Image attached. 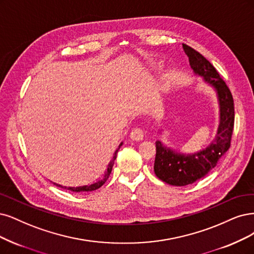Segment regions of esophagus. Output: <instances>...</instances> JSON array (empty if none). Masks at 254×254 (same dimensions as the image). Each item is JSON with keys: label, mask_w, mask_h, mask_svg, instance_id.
I'll return each instance as SVG.
<instances>
[{"label": "esophagus", "mask_w": 254, "mask_h": 254, "mask_svg": "<svg viewBox=\"0 0 254 254\" xmlns=\"http://www.w3.org/2000/svg\"><path fill=\"white\" fill-rule=\"evenodd\" d=\"M130 137L133 139V141H141L144 137V131L141 128H134L130 133Z\"/></svg>", "instance_id": "1"}]
</instances>
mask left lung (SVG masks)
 Listing matches in <instances>:
<instances>
[{"label": "left lung", "mask_w": 254, "mask_h": 254, "mask_svg": "<svg viewBox=\"0 0 254 254\" xmlns=\"http://www.w3.org/2000/svg\"><path fill=\"white\" fill-rule=\"evenodd\" d=\"M183 48L189 58L193 72L203 76L205 82L216 91L220 104V126L214 141L206 149L196 153H178L164 146L161 141L155 142L154 173L160 180L172 186L189 185L212 170L230 148L234 127V102L228 86L212 64L198 51L186 44H183Z\"/></svg>", "instance_id": "1"}]
</instances>
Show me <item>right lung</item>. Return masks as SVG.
Wrapping results in <instances>:
<instances>
[{
	"label": "right lung",
	"instance_id": "right-lung-1",
	"mask_svg": "<svg viewBox=\"0 0 254 254\" xmlns=\"http://www.w3.org/2000/svg\"><path fill=\"white\" fill-rule=\"evenodd\" d=\"M122 145H123V143L120 144L119 148H120ZM117 152H118V150L115 152V156H113V160H112V161L109 163V165H108L107 172H106V174H105L104 179H102V180H100V181H98V182H95V183H93V184H90V185H85V186H80V187H63V186H61V185H59V184H56V183H55V185H57L58 187H61V188L71 190V191H73V192H88V191H93V190L99 189L100 187H102V186L104 185L105 182L107 181V179H108L109 176H110L111 170H112L113 163H115V160H116V157H117Z\"/></svg>",
	"mask_w": 254,
	"mask_h": 254
}]
</instances>
